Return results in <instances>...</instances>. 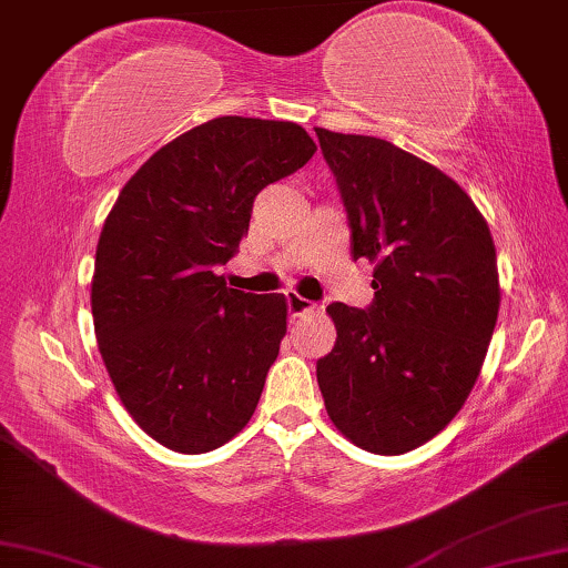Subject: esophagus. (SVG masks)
<instances>
[{"label":"esophagus","instance_id":"esophagus-1","mask_svg":"<svg viewBox=\"0 0 568 568\" xmlns=\"http://www.w3.org/2000/svg\"><path fill=\"white\" fill-rule=\"evenodd\" d=\"M286 307H290L292 317H304L307 312L317 310L310 300H304V296H300L296 292H286Z\"/></svg>","mask_w":568,"mask_h":568}]
</instances>
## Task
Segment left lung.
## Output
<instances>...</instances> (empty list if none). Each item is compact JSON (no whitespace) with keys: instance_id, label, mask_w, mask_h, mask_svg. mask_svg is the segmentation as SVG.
I'll return each mask as SVG.
<instances>
[{"instance_id":"8db88e82","label":"left lung","mask_w":568,"mask_h":568,"mask_svg":"<svg viewBox=\"0 0 568 568\" xmlns=\"http://www.w3.org/2000/svg\"><path fill=\"white\" fill-rule=\"evenodd\" d=\"M351 223L353 258L373 268L368 310L333 302V353L317 361L327 416L355 447L404 455L439 434L473 390L500 282L473 197L386 139L314 129Z\"/></svg>"}]
</instances>
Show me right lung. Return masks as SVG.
Segmentation results:
<instances>
[{
	"instance_id": "obj_1",
	"label": "right lung",
	"mask_w": 568,
	"mask_h": 568,
	"mask_svg": "<svg viewBox=\"0 0 568 568\" xmlns=\"http://www.w3.org/2000/svg\"><path fill=\"white\" fill-rule=\"evenodd\" d=\"M314 152L292 121L211 119L154 152L113 203L91 282L95 339L121 404L162 447L203 455L254 416L286 300L231 290L215 268L261 190Z\"/></svg>"
}]
</instances>
